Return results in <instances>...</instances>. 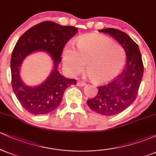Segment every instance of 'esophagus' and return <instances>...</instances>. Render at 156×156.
<instances>
[{"label":"esophagus","mask_w":156,"mask_h":156,"mask_svg":"<svg viewBox=\"0 0 156 156\" xmlns=\"http://www.w3.org/2000/svg\"><path fill=\"white\" fill-rule=\"evenodd\" d=\"M77 86H78V87H83V86H85V83L82 81H78V83H77Z\"/></svg>","instance_id":"1"}]
</instances>
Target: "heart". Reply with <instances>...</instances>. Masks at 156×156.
<instances>
[{"instance_id": "1", "label": "heart", "mask_w": 156, "mask_h": 156, "mask_svg": "<svg viewBox=\"0 0 156 156\" xmlns=\"http://www.w3.org/2000/svg\"><path fill=\"white\" fill-rule=\"evenodd\" d=\"M62 58L65 69L71 76L83 70L94 83H105L116 78L124 67V48L105 36L88 34L77 40L76 50L67 46Z\"/></svg>"}]
</instances>
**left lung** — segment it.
<instances>
[{
  "mask_svg": "<svg viewBox=\"0 0 156 156\" xmlns=\"http://www.w3.org/2000/svg\"><path fill=\"white\" fill-rule=\"evenodd\" d=\"M99 31L112 36L121 44L127 61L122 72L112 82L98 87L97 95L88 100L87 104L94 112L113 116L125 110L136 98L144 66L139 46L126 33L112 28Z\"/></svg>",
  "mask_w": 156,
  "mask_h": 156,
  "instance_id": "left-lung-1",
  "label": "left lung"
}]
</instances>
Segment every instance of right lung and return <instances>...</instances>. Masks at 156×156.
I'll list each match as a JSON object with an SVG mask.
<instances>
[{
	"label": "right lung",
	"mask_w": 156,
	"mask_h": 156,
	"mask_svg": "<svg viewBox=\"0 0 156 156\" xmlns=\"http://www.w3.org/2000/svg\"><path fill=\"white\" fill-rule=\"evenodd\" d=\"M77 32L76 27L44 21L31 27L17 40L11 58L12 86L17 100L27 112L34 115L51 113L59 105L66 89L76 85V79L60 74L58 65L64 45ZM38 50L49 53L55 67L44 82L37 87H28L21 80L19 68L26 56Z\"/></svg>",
	"instance_id": "obj_1"
}]
</instances>
